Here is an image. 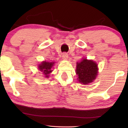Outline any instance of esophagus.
Listing matches in <instances>:
<instances>
[{
  "label": "esophagus",
  "mask_w": 128,
  "mask_h": 128,
  "mask_svg": "<svg viewBox=\"0 0 128 128\" xmlns=\"http://www.w3.org/2000/svg\"><path fill=\"white\" fill-rule=\"evenodd\" d=\"M62 59H64V60H67L68 59V54L67 53H66V52H64V53H63L62 54Z\"/></svg>",
  "instance_id": "obj_1"
}]
</instances>
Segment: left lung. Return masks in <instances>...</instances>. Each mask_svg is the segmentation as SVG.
Returning <instances> with one entry per match:
<instances>
[{
    "label": "left lung",
    "instance_id": "8db88e82",
    "mask_svg": "<svg viewBox=\"0 0 128 128\" xmlns=\"http://www.w3.org/2000/svg\"><path fill=\"white\" fill-rule=\"evenodd\" d=\"M98 66L92 60L83 59L80 62H77L76 73L78 80L83 84H88L96 79L98 74Z\"/></svg>",
    "mask_w": 128,
    "mask_h": 128
}]
</instances>
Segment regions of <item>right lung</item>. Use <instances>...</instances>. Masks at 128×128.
<instances>
[{
    "mask_svg": "<svg viewBox=\"0 0 128 128\" xmlns=\"http://www.w3.org/2000/svg\"><path fill=\"white\" fill-rule=\"evenodd\" d=\"M54 64H55V62H46V61H44L38 65V69L43 73L45 78H48L50 76L49 74L52 72V68L54 65Z\"/></svg>",
    "mask_w": 128,
    "mask_h": 128,
    "instance_id": "1",
    "label": "right lung"
}]
</instances>
